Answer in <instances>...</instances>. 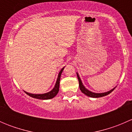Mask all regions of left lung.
Masks as SVG:
<instances>
[{
	"instance_id": "1",
	"label": "left lung",
	"mask_w": 132,
	"mask_h": 132,
	"mask_svg": "<svg viewBox=\"0 0 132 132\" xmlns=\"http://www.w3.org/2000/svg\"><path fill=\"white\" fill-rule=\"evenodd\" d=\"M77 77H78V82H79L80 89V91H82V93H84V94H85L86 95L88 96L92 97V98H100V97L105 96H107V95H108V94H110V93H112V92L114 91V89H115V88H114V89H113L110 90V91L106 92V93H93V92L89 91V90H87V89L85 88V87L83 86V84H82V81H81L80 78V77H79V76H78V73H77Z\"/></svg>"
}]
</instances>
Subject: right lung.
<instances>
[{"label":"right lung","mask_w":132,"mask_h":132,"mask_svg":"<svg viewBox=\"0 0 132 132\" xmlns=\"http://www.w3.org/2000/svg\"><path fill=\"white\" fill-rule=\"evenodd\" d=\"M64 68H62V70L60 71L59 73L57 80L56 84L55 85V87L51 91H50L49 93H45V94H30V93H27L25 91V93L27 94H28L30 96L34 98H37V99H40V100H48L53 98L54 97H55L57 95V94L58 93L59 90V83H60V78H61V73H62V71L64 70Z\"/></svg>","instance_id":"1"}]
</instances>
